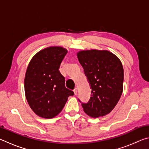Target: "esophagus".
Returning <instances> with one entry per match:
<instances>
[{
	"label": "esophagus",
	"instance_id": "34e87169",
	"mask_svg": "<svg viewBox=\"0 0 149 149\" xmlns=\"http://www.w3.org/2000/svg\"><path fill=\"white\" fill-rule=\"evenodd\" d=\"M74 92L75 95H77V87H75L74 89Z\"/></svg>",
	"mask_w": 149,
	"mask_h": 149
}]
</instances>
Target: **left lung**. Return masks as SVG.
I'll return each instance as SVG.
<instances>
[{
  "label": "left lung",
  "mask_w": 149,
  "mask_h": 149,
  "mask_svg": "<svg viewBox=\"0 0 149 149\" xmlns=\"http://www.w3.org/2000/svg\"><path fill=\"white\" fill-rule=\"evenodd\" d=\"M77 56L92 90L89 102L81 104L84 112L92 118L109 114L122 94V62L116 55L104 50H82Z\"/></svg>",
  "instance_id": "left-lung-1"
}]
</instances>
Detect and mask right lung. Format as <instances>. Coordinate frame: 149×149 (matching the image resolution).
Returning <instances> with one entry per match:
<instances>
[{"label":"right lung","mask_w":149,"mask_h":149,"mask_svg":"<svg viewBox=\"0 0 149 149\" xmlns=\"http://www.w3.org/2000/svg\"><path fill=\"white\" fill-rule=\"evenodd\" d=\"M68 50L61 47L46 48L32 58L27 66L24 88L27 102L39 116L52 118L61 112L74 93L65 87L59 68Z\"/></svg>","instance_id":"add662e5"}]
</instances>
